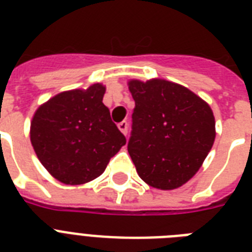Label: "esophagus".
<instances>
[{"instance_id": "obj_1", "label": "esophagus", "mask_w": 252, "mask_h": 252, "mask_svg": "<svg viewBox=\"0 0 252 252\" xmlns=\"http://www.w3.org/2000/svg\"><path fill=\"white\" fill-rule=\"evenodd\" d=\"M118 126H119V129L122 130V133L124 134V136H126V134H128V123L126 122L119 123Z\"/></svg>"}]
</instances>
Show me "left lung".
<instances>
[{"mask_svg": "<svg viewBox=\"0 0 252 252\" xmlns=\"http://www.w3.org/2000/svg\"><path fill=\"white\" fill-rule=\"evenodd\" d=\"M134 99L128 153L144 182L174 189L195 175L216 137L215 116L203 99L165 80L128 82Z\"/></svg>", "mask_w": 252, "mask_h": 252, "instance_id": "8db88e82", "label": "left lung"}]
</instances>
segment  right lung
<instances>
[{"instance_id":"right-lung-1","label":"right lung","mask_w":252,"mask_h":252,"mask_svg":"<svg viewBox=\"0 0 252 252\" xmlns=\"http://www.w3.org/2000/svg\"><path fill=\"white\" fill-rule=\"evenodd\" d=\"M106 87L55 95L40 106L31 122L30 137L39 161L65 184H84L98 178L126 145L124 134L103 104Z\"/></svg>"}]
</instances>
